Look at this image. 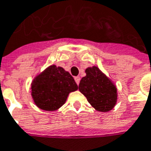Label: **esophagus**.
Returning <instances> with one entry per match:
<instances>
[{"label":"esophagus","instance_id":"34e87169","mask_svg":"<svg viewBox=\"0 0 151 151\" xmlns=\"http://www.w3.org/2000/svg\"><path fill=\"white\" fill-rule=\"evenodd\" d=\"M74 79H75V82L77 83V84L78 85V84H79V82H80V78L78 76V77H75V78H74Z\"/></svg>","mask_w":151,"mask_h":151}]
</instances>
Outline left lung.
Listing matches in <instances>:
<instances>
[{
    "label": "left lung",
    "instance_id": "obj_1",
    "mask_svg": "<svg viewBox=\"0 0 151 151\" xmlns=\"http://www.w3.org/2000/svg\"><path fill=\"white\" fill-rule=\"evenodd\" d=\"M86 76L80 80L78 89L88 103L101 112L112 110L117 101V88L101 69L95 66L85 69Z\"/></svg>",
    "mask_w": 151,
    "mask_h": 151
}]
</instances>
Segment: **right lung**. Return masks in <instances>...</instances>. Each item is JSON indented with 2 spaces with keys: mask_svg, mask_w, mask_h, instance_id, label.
<instances>
[{
  "mask_svg": "<svg viewBox=\"0 0 151 151\" xmlns=\"http://www.w3.org/2000/svg\"><path fill=\"white\" fill-rule=\"evenodd\" d=\"M78 88L68 72L62 67L50 65L33 79L31 95L37 107L53 111L63 106L69 94Z\"/></svg>",
  "mask_w": 151,
  "mask_h": 151,
  "instance_id": "add662e5",
  "label": "right lung"
}]
</instances>
